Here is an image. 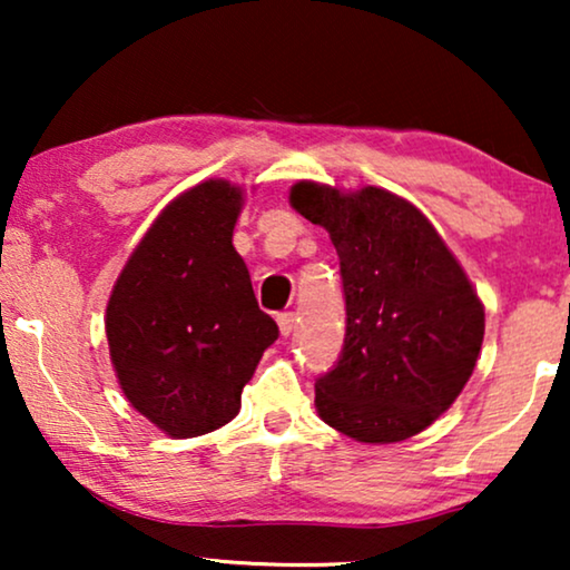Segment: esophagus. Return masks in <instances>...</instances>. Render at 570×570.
<instances>
[{
    "mask_svg": "<svg viewBox=\"0 0 570 570\" xmlns=\"http://www.w3.org/2000/svg\"><path fill=\"white\" fill-rule=\"evenodd\" d=\"M277 326H279V334H283V337H291L293 330H295V316L293 314H277Z\"/></svg>",
    "mask_w": 570,
    "mask_h": 570,
    "instance_id": "1",
    "label": "esophagus"
}]
</instances>
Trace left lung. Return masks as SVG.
I'll return each mask as SVG.
<instances>
[{
    "mask_svg": "<svg viewBox=\"0 0 570 570\" xmlns=\"http://www.w3.org/2000/svg\"><path fill=\"white\" fill-rule=\"evenodd\" d=\"M291 205L330 233L345 345L316 379L318 417L361 443H394L443 415L478 363L485 308L439 230L407 199L298 181Z\"/></svg>",
    "mask_w": 570,
    "mask_h": 570,
    "instance_id": "obj_1",
    "label": "left lung"
}]
</instances>
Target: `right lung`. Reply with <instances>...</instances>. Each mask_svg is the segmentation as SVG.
Wrapping results in <instances>:
<instances>
[{
    "instance_id": "right-lung-1",
    "label": "right lung",
    "mask_w": 570,
    "mask_h": 570,
    "mask_svg": "<svg viewBox=\"0 0 570 570\" xmlns=\"http://www.w3.org/2000/svg\"><path fill=\"white\" fill-rule=\"evenodd\" d=\"M244 189L209 178L176 197L131 252L106 306L108 353L131 407L170 439L230 423L277 324L233 248Z\"/></svg>"
}]
</instances>
